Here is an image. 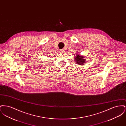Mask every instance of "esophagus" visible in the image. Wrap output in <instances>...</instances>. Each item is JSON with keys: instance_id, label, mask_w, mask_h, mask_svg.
Wrapping results in <instances>:
<instances>
[{"instance_id": "esophagus-1", "label": "esophagus", "mask_w": 126, "mask_h": 126, "mask_svg": "<svg viewBox=\"0 0 126 126\" xmlns=\"http://www.w3.org/2000/svg\"><path fill=\"white\" fill-rule=\"evenodd\" d=\"M60 52L61 53H64V52H65V51H64V49H61L60 50Z\"/></svg>"}]
</instances>
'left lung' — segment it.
<instances>
[{"label": "left lung", "mask_w": 126, "mask_h": 126, "mask_svg": "<svg viewBox=\"0 0 126 126\" xmlns=\"http://www.w3.org/2000/svg\"><path fill=\"white\" fill-rule=\"evenodd\" d=\"M74 60H75L76 64H78V65H83L86 63L84 57V56L79 55V54L77 53V54H76V55L75 56Z\"/></svg>", "instance_id": "left-lung-1"}]
</instances>
